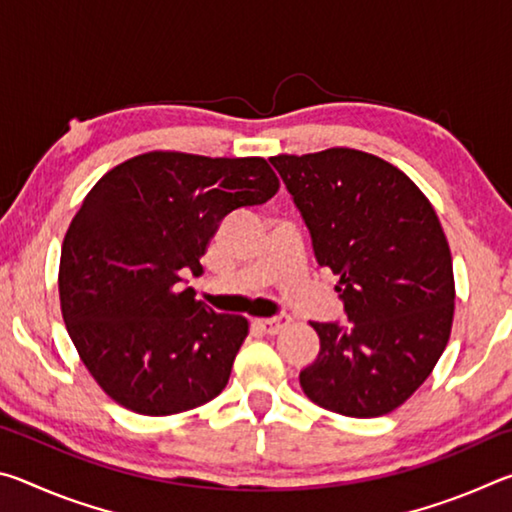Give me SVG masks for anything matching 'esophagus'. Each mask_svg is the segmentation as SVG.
Segmentation results:
<instances>
[{
    "label": "esophagus",
    "mask_w": 512,
    "mask_h": 512,
    "mask_svg": "<svg viewBox=\"0 0 512 512\" xmlns=\"http://www.w3.org/2000/svg\"><path fill=\"white\" fill-rule=\"evenodd\" d=\"M289 316L287 314H280V316H273V318H259L255 320V325L262 329L264 334H277L280 329H284L289 325Z\"/></svg>",
    "instance_id": "obj_1"
}]
</instances>
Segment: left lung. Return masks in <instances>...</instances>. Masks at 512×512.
<instances>
[{
    "label": "left lung",
    "instance_id": "obj_1",
    "mask_svg": "<svg viewBox=\"0 0 512 512\" xmlns=\"http://www.w3.org/2000/svg\"><path fill=\"white\" fill-rule=\"evenodd\" d=\"M271 164L316 262L341 277L348 316L311 320L320 352L300 370L302 391L350 418L391 413L429 377L452 332V253L438 216L413 180L377 155L327 149Z\"/></svg>",
    "mask_w": 512,
    "mask_h": 512
}]
</instances>
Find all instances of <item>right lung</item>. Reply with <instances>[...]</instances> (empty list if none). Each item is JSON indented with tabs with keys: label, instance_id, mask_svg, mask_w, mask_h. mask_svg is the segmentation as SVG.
<instances>
[{
	"label": "right lung",
	"instance_id": "right-lung-1",
	"mask_svg": "<svg viewBox=\"0 0 512 512\" xmlns=\"http://www.w3.org/2000/svg\"><path fill=\"white\" fill-rule=\"evenodd\" d=\"M277 187L264 158L153 151L90 189L60 250V309L85 368L117 404L173 415L223 391L248 320L205 307L183 275L203 271L225 216Z\"/></svg>",
	"mask_w": 512,
	"mask_h": 512
}]
</instances>
